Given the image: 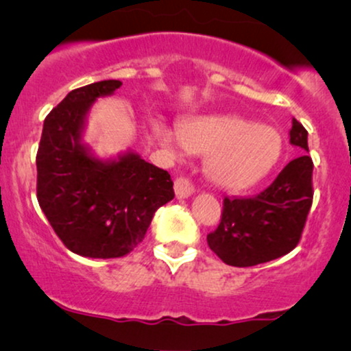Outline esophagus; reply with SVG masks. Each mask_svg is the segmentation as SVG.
I'll use <instances>...</instances> for the list:
<instances>
[{
	"mask_svg": "<svg viewBox=\"0 0 351 351\" xmlns=\"http://www.w3.org/2000/svg\"><path fill=\"white\" fill-rule=\"evenodd\" d=\"M175 193L176 198L180 199L189 198V196L195 193V184H193V181L189 180L188 176H180V178H176L175 181Z\"/></svg>",
	"mask_w": 351,
	"mask_h": 351,
	"instance_id": "34e87169",
	"label": "esophagus"
}]
</instances>
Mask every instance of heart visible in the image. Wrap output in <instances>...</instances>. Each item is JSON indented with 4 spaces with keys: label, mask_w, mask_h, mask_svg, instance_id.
<instances>
[{
    "label": "heart",
    "mask_w": 351,
    "mask_h": 351,
    "mask_svg": "<svg viewBox=\"0 0 351 351\" xmlns=\"http://www.w3.org/2000/svg\"><path fill=\"white\" fill-rule=\"evenodd\" d=\"M178 136L168 127L155 125L165 147L209 156L208 175L217 186L239 191L261 181L280 156L279 132L264 123H251L236 115H203L178 125Z\"/></svg>",
    "instance_id": "b5f03b06"
}]
</instances>
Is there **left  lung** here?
Returning <instances> with one entry per match:
<instances>
[{
  "label": "left lung",
  "instance_id": "left-lung-1",
  "mask_svg": "<svg viewBox=\"0 0 351 351\" xmlns=\"http://www.w3.org/2000/svg\"><path fill=\"white\" fill-rule=\"evenodd\" d=\"M291 143L302 155L252 198H224L217 228L208 245L223 263L251 267L285 256L300 243L313 201V162L307 155V130L292 120Z\"/></svg>",
  "mask_w": 351,
  "mask_h": 351
}]
</instances>
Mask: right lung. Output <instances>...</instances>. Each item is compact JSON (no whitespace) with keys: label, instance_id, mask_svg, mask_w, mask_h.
Returning <instances> with one entry per match:
<instances>
[{"label":"right lung","instance_id":"right-lung-1","mask_svg":"<svg viewBox=\"0 0 351 351\" xmlns=\"http://www.w3.org/2000/svg\"><path fill=\"white\" fill-rule=\"evenodd\" d=\"M120 80L74 88L44 120L36 167L39 206L64 245L84 257H123L143 241L153 215L175 198L170 173L135 153L102 163L80 145L86 114Z\"/></svg>","mask_w":351,"mask_h":351}]
</instances>
